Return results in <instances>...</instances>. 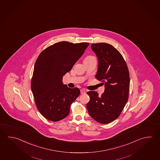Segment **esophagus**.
Wrapping results in <instances>:
<instances>
[{
    "label": "esophagus",
    "mask_w": 160,
    "mask_h": 160,
    "mask_svg": "<svg viewBox=\"0 0 160 160\" xmlns=\"http://www.w3.org/2000/svg\"><path fill=\"white\" fill-rule=\"evenodd\" d=\"M80 92H81V94H84L86 93V92H85V89H81L80 90Z\"/></svg>",
    "instance_id": "34e87169"
}]
</instances>
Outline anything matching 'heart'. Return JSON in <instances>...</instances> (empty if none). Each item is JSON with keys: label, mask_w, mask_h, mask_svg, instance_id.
<instances>
[{"label": "heart", "mask_w": 160, "mask_h": 160, "mask_svg": "<svg viewBox=\"0 0 160 160\" xmlns=\"http://www.w3.org/2000/svg\"><path fill=\"white\" fill-rule=\"evenodd\" d=\"M93 58H95L93 57V56H91V55H89V56H87V57L85 58L84 60H88V59H93Z\"/></svg>", "instance_id": "heart-1"}]
</instances>
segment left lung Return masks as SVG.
<instances>
[{
  "label": "left lung",
  "mask_w": 160,
  "mask_h": 160,
  "mask_svg": "<svg viewBox=\"0 0 160 160\" xmlns=\"http://www.w3.org/2000/svg\"><path fill=\"white\" fill-rule=\"evenodd\" d=\"M91 48L98 60L96 78L102 82L105 91L101 96L95 91L88 92L90 101L87 108L95 121L109 123L118 118L128 99L129 71L122 55L112 46L92 43Z\"/></svg>",
  "instance_id": "8db88e82"
}]
</instances>
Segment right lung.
Returning a JSON list of instances; mask_svg holds the SVG:
<instances>
[{
    "mask_svg": "<svg viewBox=\"0 0 160 160\" xmlns=\"http://www.w3.org/2000/svg\"><path fill=\"white\" fill-rule=\"evenodd\" d=\"M89 43L58 42L42 51L37 59L31 82L37 108L47 119L57 122L69 114L70 106L78 97V88H69L62 78L81 57Z\"/></svg>",
    "mask_w": 160,
    "mask_h": 160,
    "instance_id": "right-lung-1",
    "label": "right lung"
}]
</instances>
